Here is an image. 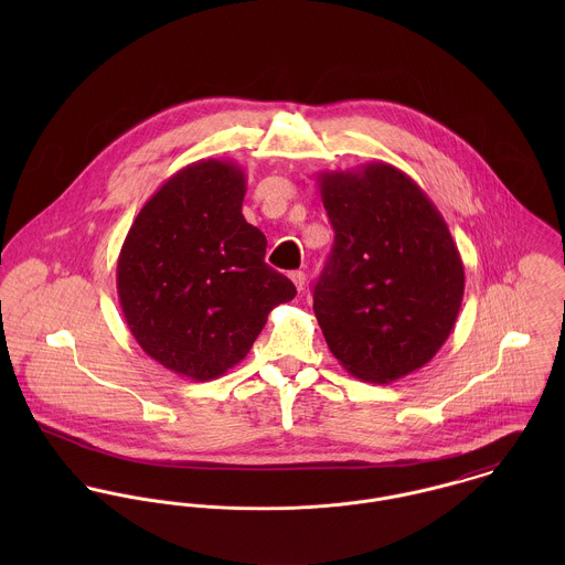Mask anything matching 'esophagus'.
<instances>
[{"instance_id": "obj_1", "label": "esophagus", "mask_w": 565, "mask_h": 565, "mask_svg": "<svg viewBox=\"0 0 565 565\" xmlns=\"http://www.w3.org/2000/svg\"><path fill=\"white\" fill-rule=\"evenodd\" d=\"M289 278H291V282L296 285V289H298V291H302V289H305V282H307V274H305L302 269H296V271H291V274H289Z\"/></svg>"}]
</instances>
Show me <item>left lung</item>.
<instances>
[{
  "label": "left lung",
  "instance_id": "obj_1",
  "mask_svg": "<svg viewBox=\"0 0 565 565\" xmlns=\"http://www.w3.org/2000/svg\"><path fill=\"white\" fill-rule=\"evenodd\" d=\"M334 245L313 311L334 359L356 379L392 383L450 337L466 289L452 235L419 184L390 162L318 173Z\"/></svg>",
  "mask_w": 565,
  "mask_h": 565
}]
</instances>
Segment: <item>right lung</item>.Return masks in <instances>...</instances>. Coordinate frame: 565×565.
I'll return each instance as SVG.
<instances>
[{
    "label": "right lung",
    "instance_id": "right-lung-1",
    "mask_svg": "<svg viewBox=\"0 0 565 565\" xmlns=\"http://www.w3.org/2000/svg\"><path fill=\"white\" fill-rule=\"evenodd\" d=\"M245 173L233 161L191 162L164 180L117 258L126 323L164 370L213 381L245 359L294 282L265 263V235L242 213Z\"/></svg>",
    "mask_w": 565,
    "mask_h": 565
}]
</instances>
